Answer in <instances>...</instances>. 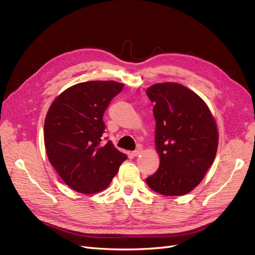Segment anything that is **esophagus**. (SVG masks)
<instances>
[{
    "mask_svg": "<svg viewBox=\"0 0 255 255\" xmlns=\"http://www.w3.org/2000/svg\"><path fill=\"white\" fill-rule=\"evenodd\" d=\"M141 152H142V149H141V148H138V149H136L135 151H133V153H132V154H133L134 156H138Z\"/></svg>",
    "mask_w": 255,
    "mask_h": 255,
    "instance_id": "34e87169",
    "label": "esophagus"
}]
</instances>
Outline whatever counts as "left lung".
Returning <instances> with one entry per match:
<instances>
[{
    "label": "left lung",
    "instance_id": "obj_1",
    "mask_svg": "<svg viewBox=\"0 0 255 255\" xmlns=\"http://www.w3.org/2000/svg\"><path fill=\"white\" fill-rule=\"evenodd\" d=\"M154 103L157 171L146 177L149 187L164 196L188 194L202 181L218 146L216 122L203 100L176 83L146 89Z\"/></svg>",
    "mask_w": 255,
    "mask_h": 255
}]
</instances>
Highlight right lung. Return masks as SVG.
<instances>
[{
  "instance_id": "obj_1",
  "label": "right lung",
  "mask_w": 255,
  "mask_h": 255,
  "mask_svg": "<svg viewBox=\"0 0 255 255\" xmlns=\"http://www.w3.org/2000/svg\"><path fill=\"white\" fill-rule=\"evenodd\" d=\"M125 85L115 81L76 84L60 94L44 121L50 163L69 187L96 194L110 186L128 157L103 140V115Z\"/></svg>"
}]
</instances>
